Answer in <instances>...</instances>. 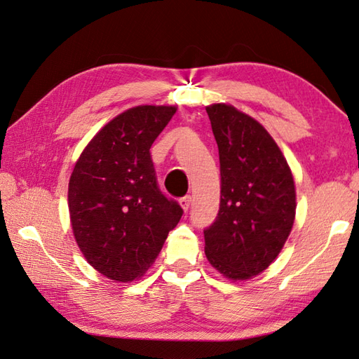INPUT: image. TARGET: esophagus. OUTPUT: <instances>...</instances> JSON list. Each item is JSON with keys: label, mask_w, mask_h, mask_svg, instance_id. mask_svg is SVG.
I'll list each match as a JSON object with an SVG mask.
<instances>
[{"label": "esophagus", "mask_w": 359, "mask_h": 359, "mask_svg": "<svg viewBox=\"0 0 359 359\" xmlns=\"http://www.w3.org/2000/svg\"><path fill=\"white\" fill-rule=\"evenodd\" d=\"M180 204H181L182 210H184V212H187L189 207H190V204H191V196H190V195H186V196L180 198Z\"/></svg>", "instance_id": "1"}]
</instances>
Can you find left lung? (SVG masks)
<instances>
[{
    "instance_id": "obj_1",
    "label": "left lung",
    "mask_w": 359,
    "mask_h": 359,
    "mask_svg": "<svg viewBox=\"0 0 359 359\" xmlns=\"http://www.w3.org/2000/svg\"><path fill=\"white\" fill-rule=\"evenodd\" d=\"M205 111L221 163V204L204 230L205 256L226 278L247 280L273 264L291 233L294 178L257 120L225 103Z\"/></svg>"
}]
</instances>
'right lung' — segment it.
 Instances as JSON below:
<instances>
[{"label":"right lung","mask_w":359,"mask_h":359,"mask_svg":"<svg viewBox=\"0 0 359 359\" xmlns=\"http://www.w3.org/2000/svg\"><path fill=\"white\" fill-rule=\"evenodd\" d=\"M175 112L142 104L118 114L85 147L69 178L77 245L111 280L142 277L182 216L177 201L160 190L149 152Z\"/></svg>","instance_id":"add662e5"}]
</instances>
